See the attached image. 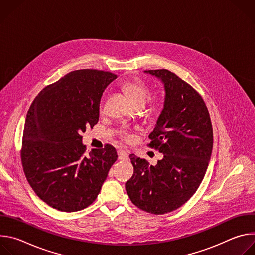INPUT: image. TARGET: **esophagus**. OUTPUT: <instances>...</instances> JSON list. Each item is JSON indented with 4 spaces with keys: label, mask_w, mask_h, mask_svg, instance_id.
<instances>
[{
    "label": "esophagus",
    "mask_w": 255,
    "mask_h": 255,
    "mask_svg": "<svg viewBox=\"0 0 255 255\" xmlns=\"http://www.w3.org/2000/svg\"><path fill=\"white\" fill-rule=\"evenodd\" d=\"M128 155H129V151L128 150H124V149H119L118 150L119 159H127Z\"/></svg>",
    "instance_id": "esophagus-1"
}]
</instances>
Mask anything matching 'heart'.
Wrapping results in <instances>:
<instances>
[{
  "label": "heart",
  "instance_id": "heart-1",
  "mask_svg": "<svg viewBox=\"0 0 255 255\" xmlns=\"http://www.w3.org/2000/svg\"><path fill=\"white\" fill-rule=\"evenodd\" d=\"M122 89L124 92L129 96L131 101L136 104L137 106H143V104L146 102L150 95V90L148 86L141 80H134V81H127L122 85ZM99 111L103 113L104 111V99L102 98L99 103ZM120 137L125 140H131V134L126 130L120 131Z\"/></svg>",
  "mask_w": 255,
  "mask_h": 255
}]
</instances>
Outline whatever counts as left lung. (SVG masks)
Returning a JSON list of instances; mask_svg holds the SVG:
<instances>
[{
  "label": "left lung",
  "mask_w": 255,
  "mask_h": 255,
  "mask_svg": "<svg viewBox=\"0 0 255 255\" xmlns=\"http://www.w3.org/2000/svg\"><path fill=\"white\" fill-rule=\"evenodd\" d=\"M145 72L164 84V107L147 144L163 158L149 166L130 154L134 172L125 187L137 208L162 215L186 204L200 187L212 153L213 128L202 96L191 85L164 68Z\"/></svg>",
  "instance_id": "obj_1"
}]
</instances>
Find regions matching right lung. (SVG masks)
I'll return each mask as SVG.
<instances>
[{
	"label": "right lung",
	"mask_w": 255,
	"mask_h": 255,
	"mask_svg": "<svg viewBox=\"0 0 255 255\" xmlns=\"http://www.w3.org/2000/svg\"><path fill=\"white\" fill-rule=\"evenodd\" d=\"M116 78L98 69L71 71L45 87L29 108L23 170L35 194L58 211H81L93 204L118 158L110 144L87 156L82 143V134L99 121L104 90Z\"/></svg>",
	"instance_id": "right-lung-1"
}]
</instances>
